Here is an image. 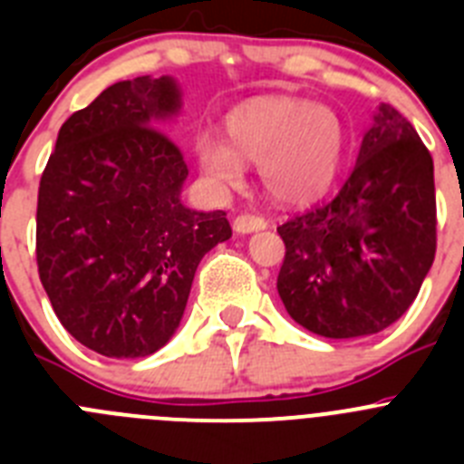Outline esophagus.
<instances>
[{"label":"esophagus","mask_w":464,"mask_h":464,"mask_svg":"<svg viewBox=\"0 0 464 464\" xmlns=\"http://www.w3.org/2000/svg\"><path fill=\"white\" fill-rule=\"evenodd\" d=\"M235 232L239 235H251V232H257V229L267 227V220L262 216H251V213H244V216H237L235 223H232Z\"/></svg>","instance_id":"34e87169"}]
</instances>
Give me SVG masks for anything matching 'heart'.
<instances>
[{
	"label": "heart",
	"mask_w": 464,
	"mask_h": 464,
	"mask_svg": "<svg viewBox=\"0 0 464 464\" xmlns=\"http://www.w3.org/2000/svg\"><path fill=\"white\" fill-rule=\"evenodd\" d=\"M227 143L213 134L197 139V160L218 186L235 188L244 162L260 167L262 186L283 204H304L334 183L346 132L327 106L299 97H262L241 104L225 121Z\"/></svg>",
	"instance_id": "heart-1"
}]
</instances>
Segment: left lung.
Listing matches in <instances>:
<instances>
[{
  "mask_svg": "<svg viewBox=\"0 0 464 464\" xmlns=\"http://www.w3.org/2000/svg\"><path fill=\"white\" fill-rule=\"evenodd\" d=\"M276 288L327 339L376 334L413 304L437 251L434 165L411 122L381 104L334 199L278 227Z\"/></svg>",
  "mask_w": 464,
  "mask_h": 464,
  "instance_id": "obj_1",
  "label": "left lung"
}]
</instances>
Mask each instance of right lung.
<instances>
[{
    "mask_svg": "<svg viewBox=\"0 0 464 464\" xmlns=\"http://www.w3.org/2000/svg\"><path fill=\"white\" fill-rule=\"evenodd\" d=\"M179 111L171 76L109 85L60 127L41 174L39 278L64 330L106 358L165 346L199 260L232 237L225 211L181 202L188 165L160 130Z\"/></svg>",
    "mask_w": 464,
    "mask_h": 464,
    "instance_id": "1",
    "label": "right lung"
}]
</instances>
